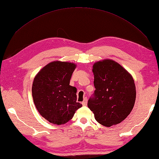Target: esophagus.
Returning <instances> with one entry per match:
<instances>
[{
  "mask_svg": "<svg viewBox=\"0 0 159 159\" xmlns=\"http://www.w3.org/2000/svg\"><path fill=\"white\" fill-rule=\"evenodd\" d=\"M87 103H88V99L85 97L84 100H83V102H82V105L83 106H86V105H87Z\"/></svg>",
  "mask_w": 159,
  "mask_h": 159,
  "instance_id": "1",
  "label": "esophagus"
}]
</instances>
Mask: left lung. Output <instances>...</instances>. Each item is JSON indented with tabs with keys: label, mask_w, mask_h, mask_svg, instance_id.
Returning <instances> with one entry per match:
<instances>
[{
	"label": "left lung",
	"mask_w": 159,
	"mask_h": 159,
	"mask_svg": "<svg viewBox=\"0 0 159 159\" xmlns=\"http://www.w3.org/2000/svg\"><path fill=\"white\" fill-rule=\"evenodd\" d=\"M95 90L88 108L98 122L105 126L117 125L134 108L136 92L131 75L117 62L105 60L94 63Z\"/></svg>",
	"instance_id": "1"
}]
</instances>
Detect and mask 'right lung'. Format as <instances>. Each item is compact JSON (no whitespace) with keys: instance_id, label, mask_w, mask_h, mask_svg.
I'll return each mask as SVG.
<instances>
[{"instance_id":"1","label":"right lung","mask_w":159,"mask_h":159,"mask_svg":"<svg viewBox=\"0 0 159 159\" xmlns=\"http://www.w3.org/2000/svg\"><path fill=\"white\" fill-rule=\"evenodd\" d=\"M76 65L52 62L34 79L32 94L36 108L48 122L57 125L69 122L82 104L76 102V88L70 85Z\"/></svg>"}]
</instances>
